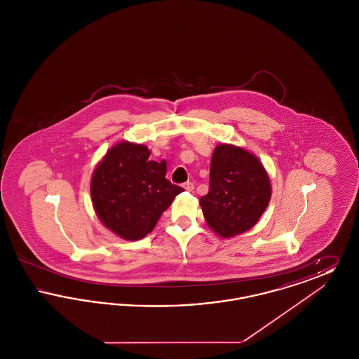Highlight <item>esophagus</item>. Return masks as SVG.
I'll return each mask as SVG.
<instances>
[{"instance_id":"1","label":"esophagus","mask_w":359,"mask_h":359,"mask_svg":"<svg viewBox=\"0 0 359 359\" xmlns=\"http://www.w3.org/2000/svg\"><path fill=\"white\" fill-rule=\"evenodd\" d=\"M183 187H184V189L188 191V192H191V191H194L195 186H194V183H192V182H187V183H184V184H183Z\"/></svg>"}]
</instances>
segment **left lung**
Instances as JSON below:
<instances>
[{
    "label": "left lung",
    "mask_w": 359,
    "mask_h": 359,
    "mask_svg": "<svg viewBox=\"0 0 359 359\" xmlns=\"http://www.w3.org/2000/svg\"><path fill=\"white\" fill-rule=\"evenodd\" d=\"M272 196L269 176L255 154L230 144L215 148L208 194L201 198L208 227L222 238L250 230Z\"/></svg>",
    "instance_id": "1"
}]
</instances>
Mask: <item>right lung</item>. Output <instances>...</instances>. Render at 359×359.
I'll list each match as a JSON object with an SVG mask.
<instances>
[{
  "label": "right lung",
  "mask_w": 359,
  "mask_h": 359,
  "mask_svg": "<svg viewBox=\"0 0 359 359\" xmlns=\"http://www.w3.org/2000/svg\"><path fill=\"white\" fill-rule=\"evenodd\" d=\"M142 144L111 147L91 177V201L101 222L118 237L137 241L149 234L183 188L165 179L167 163L149 158Z\"/></svg>",
  "instance_id": "add662e5"
}]
</instances>
